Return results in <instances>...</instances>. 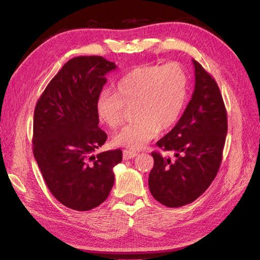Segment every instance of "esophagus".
<instances>
[{
	"instance_id": "esophagus-1",
	"label": "esophagus",
	"mask_w": 260,
	"mask_h": 260,
	"mask_svg": "<svg viewBox=\"0 0 260 260\" xmlns=\"http://www.w3.org/2000/svg\"><path fill=\"white\" fill-rule=\"evenodd\" d=\"M138 153L136 151H131V150H123V159L124 160H131L134 159L135 156H137Z\"/></svg>"
}]
</instances>
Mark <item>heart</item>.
Segmentation results:
<instances>
[{
	"label": "heart",
	"mask_w": 260,
	"mask_h": 260,
	"mask_svg": "<svg viewBox=\"0 0 260 260\" xmlns=\"http://www.w3.org/2000/svg\"><path fill=\"white\" fill-rule=\"evenodd\" d=\"M187 97V77L178 64L142 65L125 74L113 88L103 91L96 103L100 121L109 129L122 123L124 107H132L131 122L113 137V143L132 150L141 149L159 130L178 121Z\"/></svg>",
	"instance_id": "b5f03b06"
}]
</instances>
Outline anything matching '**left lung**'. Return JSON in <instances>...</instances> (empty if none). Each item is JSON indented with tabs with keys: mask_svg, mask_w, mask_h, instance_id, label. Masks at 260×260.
Instances as JSON below:
<instances>
[{
	"mask_svg": "<svg viewBox=\"0 0 260 260\" xmlns=\"http://www.w3.org/2000/svg\"><path fill=\"white\" fill-rule=\"evenodd\" d=\"M195 87L186 109L174 128L156 142L173 159L152 152L149 175L152 196L168 207L192 203L216 176L227 135V113L212 76L193 59Z\"/></svg>",
	"mask_w": 260,
	"mask_h": 260,
	"instance_id": "1",
	"label": "left lung"
}]
</instances>
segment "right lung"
I'll list each match as a JSON object with an SVG mask.
<instances>
[{"label":"right lung","mask_w":260,"mask_h":260,"mask_svg":"<svg viewBox=\"0 0 260 260\" xmlns=\"http://www.w3.org/2000/svg\"><path fill=\"white\" fill-rule=\"evenodd\" d=\"M115 62L101 56L68 60L37 101L33 153L55 199L75 211H89L108 198L113 168L122 151L93 154L107 140L96 111L97 98Z\"/></svg>","instance_id":"add662e5"}]
</instances>
